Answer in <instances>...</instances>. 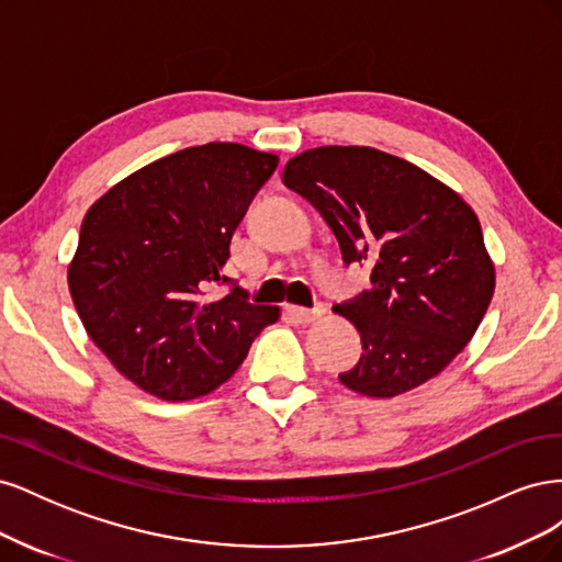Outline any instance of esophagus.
I'll return each mask as SVG.
<instances>
[{
  "label": "esophagus",
  "mask_w": 562,
  "mask_h": 562,
  "mask_svg": "<svg viewBox=\"0 0 562 562\" xmlns=\"http://www.w3.org/2000/svg\"><path fill=\"white\" fill-rule=\"evenodd\" d=\"M323 314H326V307H323V304H318L316 310L291 307V316H293L297 323H314V321H316V318H321Z\"/></svg>",
  "instance_id": "obj_1"
}]
</instances>
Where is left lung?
<instances>
[{
    "label": "left lung",
    "instance_id": "left-lung-1",
    "mask_svg": "<svg viewBox=\"0 0 562 562\" xmlns=\"http://www.w3.org/2000/svg\"><path fill=\"white\" fill-rule=\"evenodd\" d=\"M281 180L326 220L347 265L372 267L368 291L333 307L363 345L339 382L394 398L446 370L495 293V262L469 203L419 166L359 145L304 149Z\"/></svg>",
    "mask_w": 562,
    "mask_h": 562
}]
</instances>
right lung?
<instances>
[{"label":"right lung","instance_id":"1","mask_svg":"<svg viewBox=\"0 0 562 562\" xmlns=\"http://www.w3.org/2000/svg\"><path fill=\"white\" fill-rule=\"evenodd\" d=\"M279 157L239 143L187 147L119 180L83 215L67 285L95 347L161 401L225 384L281 307L220 300L229 241Z\"/></svg>","mask_w":562,"mask_h":562}]
</instances>
